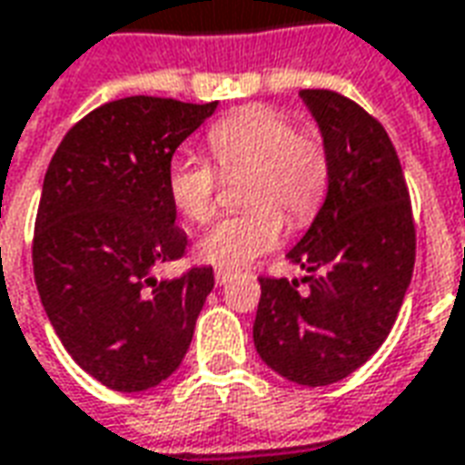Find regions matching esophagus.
I'll return each instance as SVG.
<instances>
[{
	"label": "esophagus",
	"mask_w": 465,
	"mask_h": 465,
	"mask_svg": "<svg viewBox=\"0 0 465 465\" xmlns=\"http://www.w3.org/2000/svg\"><path fill=\"white\" fill-rule=\"evenodd\" d=\"M230 278H232V270H227V268H217L215 270V282H217V285H225Z\"/></svg>",
	"instance_id": "34e87169"
}]
</instances>
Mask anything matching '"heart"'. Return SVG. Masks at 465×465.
<instances>
[{"mask_svg": "<svg viewBox=\"0 0 465 465\" xmlns=\"http://www.w3.org/2000/svg\"><path fill=\"white\" fill-rule=\"evenodd\" d=\"M205 147L223 174L248 170L240 190L248 210L217 220L200 238L197 255L205 262L242 268L280 242L285 227L280 212L298 227L318 215L331 183V154L318 130L295 127L285 112L252 104L215 122ZM164 183L185 220L203 225L213 217L217 174L205 160L174 157Z\"/></svg>", "mask_w": 465, "mask_h": 465, "instance_id": "1", "label": "heart"}]
</instances>
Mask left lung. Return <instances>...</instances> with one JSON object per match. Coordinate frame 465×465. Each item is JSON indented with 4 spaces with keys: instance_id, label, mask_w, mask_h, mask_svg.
<instances>
[{
    "instance_id": "left-lung-1",
    "label": "left lung",
    "mask_w": 465,
    "mask_h": 465,
    "mask_svg": "<svg viewBox=\"0 0 465 465\" xmlns=\"http://www.w3.org/2000/svg\"><path fill=\"white\" fill-rule=\"evenodd\" d=\"M301 97L331 154V183L288 252L308 275L260 278L252 341L275 373L315 388L343 381L388 338L413 275L416 225L383 124L338 92Z\"/></svg>"
}]
</instances>
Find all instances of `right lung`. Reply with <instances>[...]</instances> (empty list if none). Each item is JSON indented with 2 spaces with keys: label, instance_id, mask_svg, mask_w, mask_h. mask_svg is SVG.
<instances>
[{
  "label": "right lung",
  "instance_id": "1",
  "mask_svg": "<svg viewBox=\"0 0 465 465\" xmlns=\"http://www.w3.org/2000/svg\"><path fill=\"white\" fill-rule=\"evenodd\" d=\"M215 107L107 102L64 134L45 174L32 242L39 298L74 363L112 391L140 393L180 368L215 285L213 268L153 278L187 248L167 164Z\"/></svg>",
  "mask_w": 465,
  "mask_h": 465
}]
</instances>
